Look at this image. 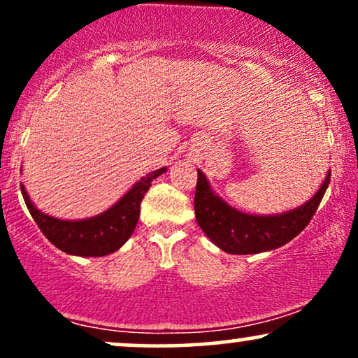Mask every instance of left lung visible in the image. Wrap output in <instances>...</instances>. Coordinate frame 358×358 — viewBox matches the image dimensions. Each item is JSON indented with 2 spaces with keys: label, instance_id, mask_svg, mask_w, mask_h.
<instances>
[{
  "label": "left lung",
  "instance_id": "1",
  "mask_svg": "<svg viewBox=\"0 0 358 358\" xmlns=\"http://www.w3.org/2000/svg\"><path fill=\"white\" fill-rule=\"evenodd\" d=\"M199 171L195 190V217L200 229L217 248L227 254H259L278 249L293 241L315 215L322 202L330 170L318 192L299 207L274 215H254L237 210L212 190L210 182Z\"/></svg>",
  "mask_w": 358,
  "mask_h": 358
}]
</instances>
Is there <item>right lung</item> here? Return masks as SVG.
I'll use <instances>...</instances> for the list:
<instances>
[{"instance_id": "add662e5", "label": "right lung", "mask_w": 358, "mask_h": 358, "mask_svg": "<svg viewBox=\"0 0 358 358\" xmlns=\"http://www.w3.org/2000/svg\"><path fill=\"white\" fill-rule=\"evenodd\" d=\"M166 166L151 171L139 178L113 207L99 213L79 220H64L43 213L35 207L28 196L24 185L22 183V195L31 217L43 232V236L55 248L64 250L65 254L80 257H101L116 252L126 244L131 234L136 229L139 219V205L150 190L151 182L156 176L163 175Z\"/></svg>"}]
</instances>
